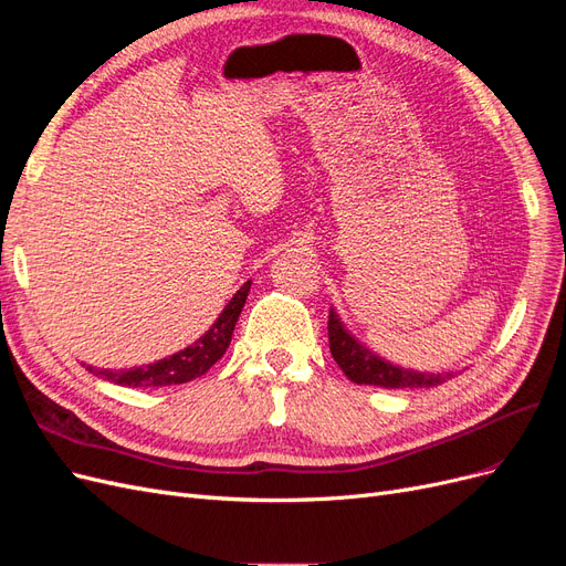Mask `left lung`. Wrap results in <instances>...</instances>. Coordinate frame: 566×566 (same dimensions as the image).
Segmentation results:
<instances>
[{
    "label": "left lung",
    "instance_id": "8db88e82",
    "mask_svg": "<svg viewBox=\"0 0 566 566\" xmlns=\"http://www.w3.org/2000/svg\"><path fill=\"white\" fill-rule=\"evenodd\" d=\"M328 339L331 354L342 368V373L356 385H375L387 389H416V387H437L451 378V373H420L401 366H391L385 358L375 356L364 347L349 331L342 325L337 314L331 310L328 316Z\"/></svg>",
    "mask_w": 566,
    "mask_h": 566
}]
</instances>
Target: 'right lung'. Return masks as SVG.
<instances>
[{
	"mask_svg": "<svg viewBox=\"0 0 566 566\" xmlns=\"http://www.w3.org/2000/svg\"><path fill=\"white\" fill-rule=\"evenodd\" d=\"M250 293V281L238 290L231 302L224 306V312L212 323V328L205 333L191 347H186L169 358H160L156 364H148L144 368H129V370H90L101 375L108 382L123 385V387H167V385H181L200 375L208 373L231 345V335L235 328V321L241 316L245 300Z\"/></svg>",
	"mask_w": 566,
	"mask_h": 566,
	"instance_id": "add662e5",
	"label": "right lung"
}]
</instances>
